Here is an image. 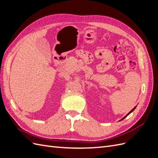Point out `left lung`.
<instances>
[{
    "instance_id": "1",
    "label": "left lung",
    "mask_w": 158,
    "mask_h": 158,
    "mask_svg": "<svg viewBox=\"0 0 158 158\" xmlns=\"http://www.w3.org/2000/svg\"><path fill=\"white\" fill-rule=\"evenodd\" d=\"M136 107H134V108H133V109H132L131 110V111L130 112H129V113H128V114H127V115H126L125 117H123V118L121 119V120H120V121H122V120H123V119H124V118H126V117H127V116L128 115V114H130V113H132V111H134V110H135V109H136Z\"/></svg>"
}]
</instances>
